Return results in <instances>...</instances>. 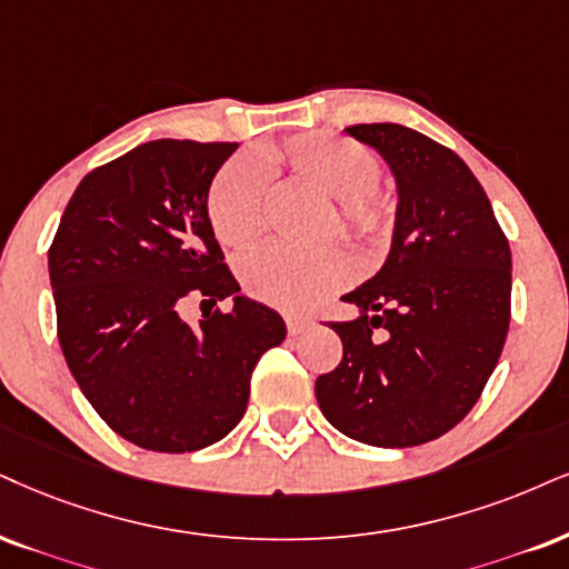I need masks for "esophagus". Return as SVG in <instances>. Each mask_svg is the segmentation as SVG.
Segmentation results:
<instances>
[{"label":"esophagus","mask_w":569,"mask_h":569,"mask_svg":"<svg viewBox=\"0 0 569 569\" xmlns=\"http://www.w3.org/2000/svg\"><path fill=\"white\" fill-rule=\"evenodd\" d=\"M284 321H287V332H290V335H300V332H306L308 327H311V319L300 317V313H287Z\"/></svg>","instance_id":"obj_1"}]
</instances>
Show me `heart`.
Masks as SVG:
<instances>
[{
	"mask_svg": "<svg viewBox=\"0 0 569 569\" xmlns=\"http://www.w3.org/2000/svg\"><path fill=\"white\" fill-rule=\"evenodd\" d=\"M263 160L277 171L332 200L325 234L338 231L348 242L375 250L388 240L396 208L377 187L380 160L356 139L308 131L266 147ZM263 168L250 158H231L208 192V219L216 237L231 248H248L266 227ZM244 290L279 308H306L346 282L348 263L335 248L296 250L284 244L250 252L240 266Z\"/></svg>",
	"mask_w": 569,
	"mask_h": 569,
	"instance_id": "b5f03b06",
	"label": "heart"
}]
</instances>
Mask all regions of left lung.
<instances>
[{"label": "left lung", "mask_w": 569, "mask_h": 569, "mask_svg": "<svg viewBox=\"0 0 569 569\" xmlns=\"http://www.w3.org/2000/svg\"><path fill=\"white\" fill-rule=\"evenodd\" d=\"M396 179L382 269L329 325L342 361L317 380L327 422L359 443L409 448L440 438L478 403L507 340L511 252L465 160L401 123H356ZM375 331L381 332L377 339Z\"/></svg>", "instance_id": "obj_1"}]
</instances>
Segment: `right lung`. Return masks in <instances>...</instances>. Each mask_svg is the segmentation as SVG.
<instances>
[{
	"label": "right lung",
	"instance_id": "obj_1",
	"mask_svg": "<svg viewBox=\"0 0 569 569\" xmlns=\"http://www.w3.org/2000/svg\"><path fill=\"white\" fill-rule=\"evenodd\" d=\"M237 142L156 139L81 179L49 248L58 338L87 401L147 451H200L234 430L282 317L242 296L208 219ZM189 295L232 298L198 328Z\"/></svg>",
	"mask_w": 569,
	"mask_h": 569
}]
</instances>
